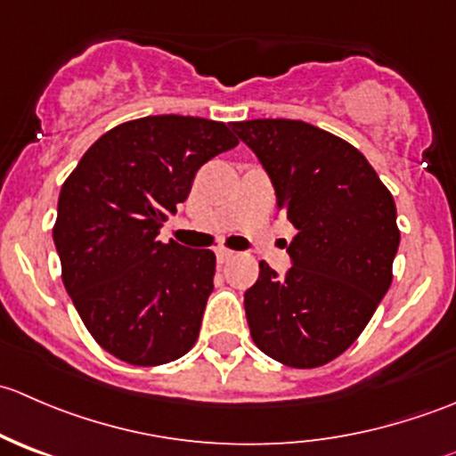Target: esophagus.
<instances>
[{
    "mask_svg": "<svg viewBox=\"0 0 456 456\" xmlns=\"http://www.w3.org/2000/svg\"><path fill=\"white\" fill-rule=\"evenodd\" d=\"M233 256H236V254H233L232 249H224V247H218V249H216V260H218L220 265H224V262H229Z\"/></svg>",
    "mask_w": 456,
    "mask_h": 456,
    "instance_id": "obj_1",
    "label": "esophagus"
}]
</instances>
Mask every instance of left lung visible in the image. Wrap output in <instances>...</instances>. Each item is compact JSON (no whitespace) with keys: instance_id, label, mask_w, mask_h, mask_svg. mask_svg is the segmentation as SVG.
<instances>
[{"instance_id":"obj_1","label":"left lung","mask_w":456,"mask_h":456,"mask_svg":"<svg viewBox=\"0 0 456 456\" xmlns=\"http://www.w3.org/2000/svg\"><path fill=\"white\" fill-rule=\"evenodd\" d=\"M232 130L257 156L278 209L297 233L284 275L260 262L245 293L251 338L265 355L315 369L342 355L393 282L397 207L360 150L305 121L256 118Z\"/></svg>"}]
</instances>
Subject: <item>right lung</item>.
Returning a JSON list of instances; mask_svg holds the SVG:
<instances>
[{
    "label": "right lung",
    "instance_id": "right-lung-1",
    "mask_svg": "<svg viewBox=\"0 0 456 456\" xmlns=\"http://www.w3.org/2000/svg\"><path fill=\"white\" fill-rule=\"evenodd\" d=\"M224 123L160 114L105 132L63 183L53 238L72 305L118 360L159 366L199 339L216 256L159 240L196 172L236 147Z\"/></svg>",
    "mask_w": 456,
    "mask_h": 456
}]
</instances>
